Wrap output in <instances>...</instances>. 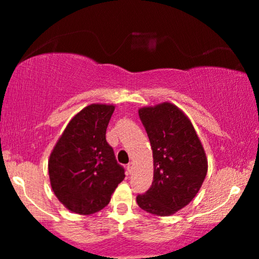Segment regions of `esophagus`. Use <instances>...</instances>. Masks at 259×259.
Returning a JSON list of instances; mask_svg holds the SVG:
<instances>
[{
	"label": "esophagus",
	"instance_id": "obj_1",
	"mask_svg": "<svg viewBox=\"0 0 259 259\" xmlns=\"http://www.w3.org/2000/svg\"><path fill=\"white\" fill-rule=\"evenodd\" d=\"M132 168H133V162H128V164H127V171L131 173V171H132Z\"/></svg>",
	"mask_w": 259,
	"mask_h": 259
}]
</instances>
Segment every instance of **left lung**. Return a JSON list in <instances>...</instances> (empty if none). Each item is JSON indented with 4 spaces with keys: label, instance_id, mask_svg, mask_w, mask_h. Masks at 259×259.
<instances>
[{
    "label": "left lung",
    "instance_id": "left-lung-1",
    "mask_svg": "<svg viewBox=\"0 0 259 259\" xmlns=\"http://www.w3.org/2000/svg\"><path fill=\"white\" fill-rule=\"evenodd\" d=\"M141 122L153 152V182L137 197L140 208L166 217L185 207L199 192L207 158L187 115L171 102L141 107Z\"/></svg>",
    "mask_w": 259,
    "mask_h": 259
}]
</instances>
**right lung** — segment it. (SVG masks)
Masks as SVG:
<instances>
[{
    "instance_id": "right-lung-1",
    "label": "right lung",
    "mask_w": 259,
    "mask_h": 259,
    "mask_svg": "<svg viewBox=\"0 0 259 259\" xmlns=\"http://www.w3.org/2000/svg\"><path fill=\"white\" fill-rule=\"evenodd\" d=\"M114 105L92 104L75 114L53 148L48 160L52 190L63 206L92 214L107 206L125 178L106 140Z\"/></svg>"
}]
</instances>
